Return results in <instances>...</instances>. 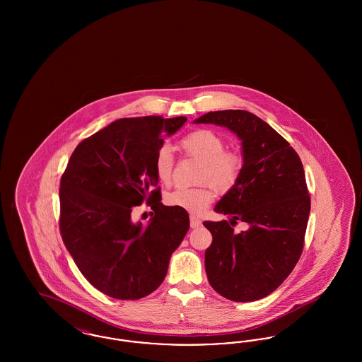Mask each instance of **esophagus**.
Segmentation results:
<instances>
[{
  "mask_svg": "<svg viewBox=\"0 0 362 362\" xmlns=\"http://www.w3.org/2000/svg\"><path fill=\"white\" fill-rule=\"evenodd\" d=\"M201 220L199 218H197L195 216H189V226L194 229V228H198V226H201Z\"/></svg>",
  "mask_w": 362,
  "mask_h": 362,
  "instance_id": "esophagus-1",
  "label": "esophagus"
}]
</instances>
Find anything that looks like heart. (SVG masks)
Instances as JSON below:
<instances>
[{"instance_id": "heart-1", "label": "heart", "mask_w": 362, "mask_h": 362, "mask_svg": "<svg viewBox=\"0 0 362 362\" xmlns=\"http://www.w3.org/2000/svg\"><path fill=\"white\" fill-rule=\"evenodd\" d=\"M183 153L201 161L197 187L176 189L168 192L165 202L170 206L182 207L189 213L199 214L206 209L216 197V187L220 192L232 189L240 177L244 160L239 152L228 151L225 138L207 129H198L179 141ZM173 152L167 145L158 148L155 156V173L161 185H170L173 179Z\"/></svg>"}]
</instances>
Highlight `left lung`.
<instances>
[{
  "instance_id": "obj_1",
  "label": "left lung",
  "mask_w": 362,
  "mask_h": 362,
  "mask_svg": "<svg viewBox=\"0 0 362 362\" xmlns=\"http://www.w3.org/2000/svg\"><path fill=\"white\" fill-rule=\"evenodd\" d=\"M195 123L225 126L240 138V177L216 211L232 225H250L236 235L226 220L204 223L213 236L205 252L209 284L232 301L260 300L292 273L304 248L310 198L303 163L285 138L248 111L207 112Z\"/></svg>"
}]
</instances>
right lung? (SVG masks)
I'll use <instances>...</instances> for the list:
<instances>
[{"mask_svg": "<svg viewBox=\"0 0 362 362\" xmlns=\"http://www.w3.org/2000/svg\"><path fill=\"white\" fill-rule=\"evenodd\" d=\"M186 121L144 117L112 122L77 145L62 173V240L88 282L112 298L138 300L156 291L189 230L185 209L160 202L153 167L163 137ZM144 202L156 216L146 226L136 225L131 213Z\"/></svg>", "mask_w": 362, "mask_h": 362, "instance_id": "1", "label": "right lung"}]
</instances>
